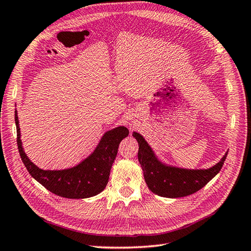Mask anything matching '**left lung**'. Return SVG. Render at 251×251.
Returning <instances> with one entry per match:
<instances>
[{
	"mask_svg": "<svg viewBox=\"0 0 251 251\" xmlns=\"http://www.w3.org/2000/svg\"><path fill=\"white\" fill-rule=\"evenodd\" d=\"M132 136L139 143L138 159L143 170L147 187L152 193L162 197H183L202 189L222 170L227 157L226 153L220 162L208 170L173 168L159 161L151 146L140 133L133 132Z\"/></svg>",
	"mask_w": 251,
	"mask_h": 251,
	"instance_id": "1",
	"label": "left lung"
}]
</instances>
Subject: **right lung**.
<instances>
[{
	"label": "right lung",
	"instance_id": "obj_1",
	"mask_svg": "<svg viewBox=\"0 0 251 251\" xmlns=\"http://www.w3.org/2000/svg\"><path fill=\"white\" fill-rule=\"evenodd\" d=\"M15 121L17 144L25 168L31 177L44 188L66 198L79 199L100 194L108 183L111 166L118 155L120 142L129 134V130L124 126L114 128L102 136L92 155L78 165L62 171H43L31 162L23 151L17 110L15 111Z\"/></svg>",
	"mask_w": 251,
	"mask_h": 251
}]
</instances>
